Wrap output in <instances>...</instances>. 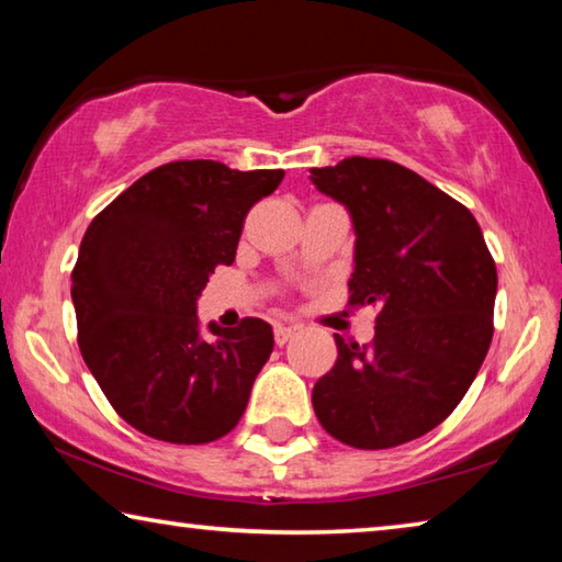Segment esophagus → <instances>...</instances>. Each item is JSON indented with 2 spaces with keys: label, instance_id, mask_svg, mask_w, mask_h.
I'll list each match as a JSON object with an SVG mask.
<instances>
[{
  "label": "esophagus",
  "instance_id": "esophagus-1",
  "mask_svg": "<svg viewBox=\"0 0 562 562\" xmlns=\"http://www.w3.org/2000/svg\"><path fill=\"white\" fill-rule=\"evenodd\" d=\"M297 335V329L294 327H282V325H278L274 327V345L278 347H282V345H288V341Z\"/></svg>",
  "mask_w": 562,
  "mask_h": 562
}]
</instances>
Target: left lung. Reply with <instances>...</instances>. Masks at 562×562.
<instances>
[{
    "label": "left lung",
    "mask_w": 562,
    "mask_h": 562,
    "mask_svg": "<svg viewBox=\"0 0 562 562\" xmlns=\"http://www.w3.org/2000/svg\"><path fill=\"white\" fill-rule=\"evenodd\" d=\"M312 183L355 223L349 307L379 310L369 345L335 335L312 389L322 429L355 449H392L436 429L486 359L498 274L475 217L414 170L351 156Z\"/></svg>",
    "instance_id": "obj_1"
}]
</instances>
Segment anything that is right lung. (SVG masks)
<instances>
[{
    "label": "right lung",
    "mask_w": 562,
    "mask_h": 562,
    "mask_svg": "<svg viewBox=\"0 0 562 562\" xmlns=\"http://www.w3.org/2000/svg\"><path fill=\"white\" fill-rule=\"evenodd\" d=\"M282 178L173 160L123 190L83 235L71 272L81 357L116 414L150 439L207 443L240 422L272 327L245 317L203 337L195 302Z\"/></svg>",
    "instance_id": "1"
}]
</instances>
